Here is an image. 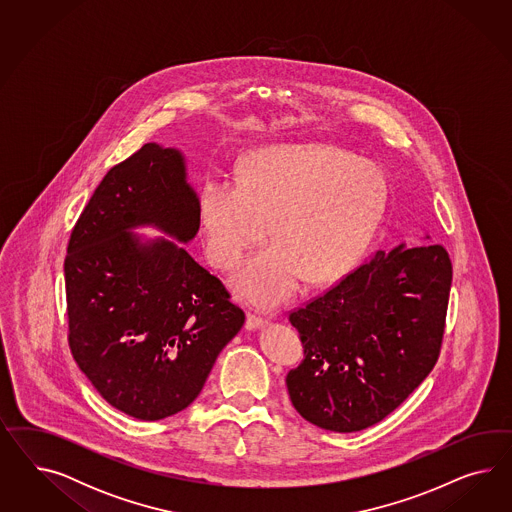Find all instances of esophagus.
<instances>
[{"instance_id": "34e87169", "label": "esophagus", "mask_w": 512, "mask_h": 512, "mask_svg": "<svg viewBox=\"0 0 512 512\" xmlns=\"http://www.w3.org/2000/svg\"><path fill=\"white\" fill-rule=\"evenodd\" d=\"M263 326H266V319H263L261 315L248 313V319H246V328L248 330H257V328H263Z\"/></svg>"}]
</instances>
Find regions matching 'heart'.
I'll list each match as a JSON object with an SVG mask.
<instances>
[{
	"label": "heart",
	"mask_w": 512,
	"mask_h": 512,
	"mask_svg": "<svg viewBox=\"0 0 512 512\" xmlns=\"http://www.w3.org/2000/svg\"><path fill=\"white\" fill-rule=\"evenodd\" d=\"M387 180L368 159L328 144H296L249 154L236 186L206 182L199 225L206 257L233 270L268 233L272 246L234 276L236 293L274 308L302 279L343 278L372 242L387 204Z\"/></svg>",
	"instance_id": "obj_1"
}]
</instances>
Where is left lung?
<instances>
[{
    "label": "left lung",
    "mask_w": 512,
    "mask_h": 512,
    "mask_svg": "<svg viewBox=\"0 0 512 512\" xmlns=\"http://www.w3.org/2000/svg\"><path fill=\"white\" fill-rule=\"evenodd\" d=\"M452 264L439 244L377 251L289 321L304 345L287 390L304 419L351 434L390 415L434 370Z\"/></svg>",
    "instance_id": "obj_1"
}]
</instances>
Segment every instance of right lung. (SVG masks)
<instances>
[{
  "label": "right lung",
  "instance_id": "right-lung-1",
  "mask_svg": "<svg viewBox=\"0 0 512 512\" xmlns=\"http://www.w3.org/2000/svg\"><path fill=\"white\" fill-rule=\"evenodd\" d=\"M155 226L187 244L199 197L176 148L148 142L112 167L78 217L65 257L69 347L107 402L159 420L193 402L246 315L182 244L132 233Z\"/></svg>",
  "mask_w": 512,
  "mask_h": 512
}]
</instances>
